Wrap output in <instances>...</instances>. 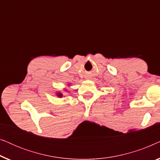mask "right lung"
<instances>
[{
	"label": "right lung",
	"instance_id": "obj_1",
	"mask_svg": "<svg viewBox=\"0 0 160 160\" xmlns=\"http://www.w3.org/2000/svg\"><path fill=\"white\" fill-rule=\"evenodd\" d=\"M58 96H60V97H61V96H62V95H61V94H59Z\"/></svg>",
	"mask_w": 160,
	"mask_h": 160
}]
</instances>
